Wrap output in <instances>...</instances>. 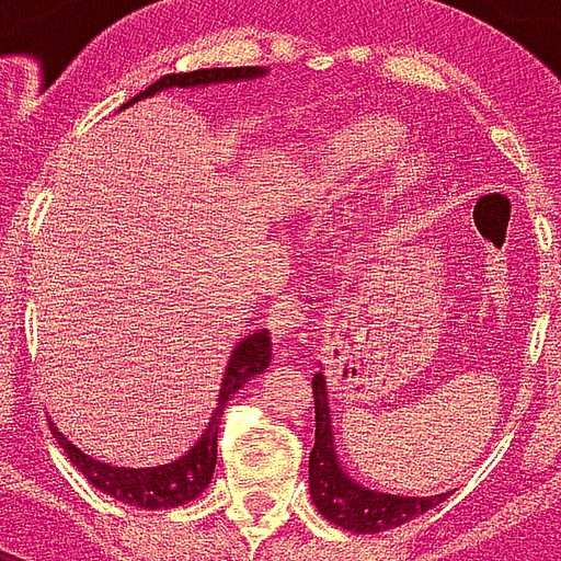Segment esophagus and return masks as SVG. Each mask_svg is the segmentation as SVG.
<instances>
[{"mask_svg": "<svg viewBox=\"0 0 561 561\" xmlns=\"http://www.w3.org/2000/svg\"><path fill=\"white\" fill-rule=\"evenodd\" d=\"M270 333L273 339L282 344H297L302 339V330L309 327V314L300 306V300H294V297H282L279 302H273L270 306Z\"/></svg>", "mask_w": 561, "mask_h": 561, "instance_id": "1", "label": "esophagus"}]
</instances>
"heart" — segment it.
<instances>
[{"mask_svg":"<svg viewBox=\"0 0 561 561\" xmlns=\"http://www.w3.org/2000/svg\"><path fill=\"white\" fill-rule=\"evenodd\" d=\"M404 148V127L392 118H359L344 124L323 148V172L330 184H351L392 163ZM428 153H413L401 163L398 184L410 186L428 172Z\"/></svg>","mask_w":561,"mask_h":561,"instance_id":"heart-1","label":"heart"}]
</instances>
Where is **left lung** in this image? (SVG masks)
<instances>
[{"label": "left lung", "instance_id": "obj_1", "mask_svg": "<svg viewBox=\"0 0 561 561\" xmlns=\"http://www.w3.org/2000/svg\"><path fill=\"white\" fill-rule=\"evenodd\" d=\"M314 392V446L309 455V491L314 508L330 524L359 535H375L410 524L419 514L431 512L446 500L451 491L434 496H398V493L371 491L344 470L335 451L333 416H330V396L323 371L312 377Z\"/></svg>", "mask_w": 561, "mask_h": 561}]
</instances>
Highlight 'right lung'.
<instances>
[{
    "label": "right lung",
    "mask_w": 561,
    "mask_h": 561,
    "mask_svg": "<svg viewBox=\"0 0 561 561\" xmlns=\"http://www.w3.org/2000/svg\"><path fill=\"white\" fill-rule=\"evenodd\" d=\"M267 73V68H202L190 70V73H165L153 85L139 91L133 101L124 103L122 110L133 106L136 101L153 98L157 91L165 89H207V85H222V82L261 80ZM270 356H273V344H270L267 330H252V333L243 335L234 344V351H231L226 363L222 383H219L217 408L207 419L202 437L181 458L169 460V463H157V467H112V463L94 460L91 455L77 449L56 425H53V434L59 439L61 449L68 451L70 463L101 493L124 502V505L148 508V512H153V508H175V505L196 500L198 493L210 484V476H214V467H217L219 416H222V410H226V404L240 386L252 380V377L264 375V368L270 365Z\"/></svg>",
    "instance_id": "1"
}]
</instances>
